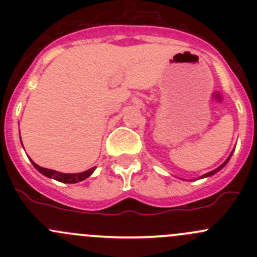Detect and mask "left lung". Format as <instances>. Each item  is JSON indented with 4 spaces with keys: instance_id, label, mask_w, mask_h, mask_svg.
Returning <instances> with one entry per match:
<instances>
[{
    "instance_id": "8db88e82",
    "label": "left lung",
    "mask_w": 257,
    "mask_h": 257,
    "mask_svg": "<svg viewBox=\"0 0 257 257\" xmlns=\"http://www.w3.org/2000/svg\"><path fill=\"white\" fill-rule=\"evenodd\" d=\"M231 155H232V153H231V154H230V157H229V158H227V159H226V160H225V162H224V163H222V164H221V165H220V167H219V168H217V169L212 170V172H210V173H206V174H204V175H203V177H200V179H203V178H208V177H211V175H214V174H215V173H217V172H219V170H221V169H222V168H224V167H225V165H226V163H227V162H229V160H230V158H231Z\"/></svg>"
}]
</instances>
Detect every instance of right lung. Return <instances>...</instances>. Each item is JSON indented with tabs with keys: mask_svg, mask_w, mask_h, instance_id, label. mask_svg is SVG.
<instances>
[{
	"mask_svg": "<svg viewBox=\"0 0 257 257\" xmlns=\"http://www.w3.org/2000/svg\"><path fill=\"white\" fill-rule=\"evenodd\" d=\"M31 162H32L33 167H35L36 169L41 173V174L45 175V177L52 178V179H54V180H58V181H61V183H67V184H74V183H78V181L84 180V179H87L88 177H89V175L92 174L95 169V168H92V169L85 170V172H83V173H78V174H64V173H59V172H56V170L46 169V168L40 167V165L36 164L33 160H31Z\"/></svg>",
	"mask_w": 257,
	"mask_h": 257,
	"instance_id": "add662e5",
	"label": "right lung"
}]
</instances>
